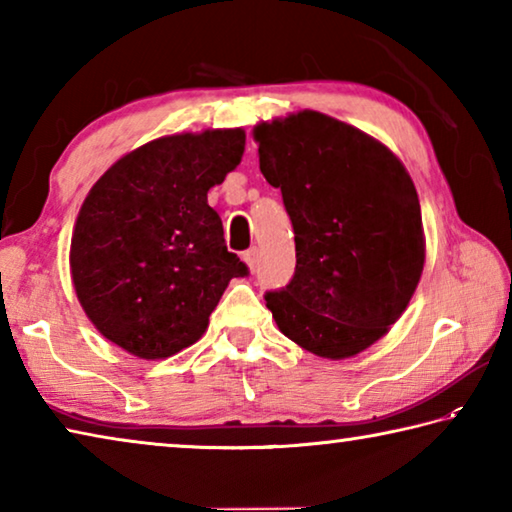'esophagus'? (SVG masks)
Masks as SVG:
<instances>
[{
	"mask_svg": "<svg viewBox=\"0 0 512 512\" xmlns=\"http://www.w3.org/2000/svg\"><path fill=\"white\" fill-rule=\"evenodd\" d=\"M241 257H244V262L248 264L250 271H255V268H257V248H250V250H246V253L241 255Z\"/></svg>",
	"mask_w": 512,
	"mask_h": 512,
	"instance_id": "1",
	"label": "esophagus"
}]
</instances>
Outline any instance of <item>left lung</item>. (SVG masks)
I'll return each mask as SVG.
<instances>
[{
    "instance_id": "8db88e82",
    "label": "left lung",
    "mask_w": 512,
    "mask_h": 512,
    "mask_svg": "<svg viewBox=\"0 0 512 512\" xmlns=\"http://www.w3.org/2000/svg\"><path fill=\"white\" fill-rule=\"evenodd\" d=\"M255 140L296 235V273L266 291V307L300 348L354 357L388 332L420 282L413 180L375 137L314 110L255 126Z\"/></svg>"
}]
</instances>
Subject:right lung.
<instances>
[{"label":"right lung","mask_w":512,"mask_h":512,"mask_svg":"<svg viewBox=\"0 0 512 512\" xmlns=\"http://www.w3.org/2000/svg\"><path fill=\"white\" fill-rule=\"evenodd\" d=\"M241 128L153 140L94 183L74 225L69 266L94 327L140 359H164L201 339L232 277L207 192L244 155Z\"/></svg>","instance_id":"1"}]
</instances>
